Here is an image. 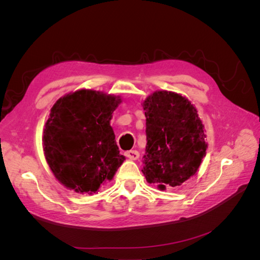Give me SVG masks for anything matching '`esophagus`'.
Here are the masks:
<instances>
[{
	"label": "esophagus",
	"instance_id": "obj_1",
	"mask_svg": "<svg viewBox=\"0 0 260 260\" xmlns=\"http://www.w3.org/2000/svg\"><path fill=\"white\" fill-rule=\"evenodd\" d=\"M124 155L127 156L128 158L132 159V160H137V159L139 158V156H140L139 152H138V151H135V149H133V151H128V152H125V153H124Z\"/></svg>",
	"mask_w": 260,
	"mask_h": 260
}]
</instances>
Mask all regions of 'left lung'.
I'll return each instance as SVG.
<instances>
[{"instance_id":"8db88e82","label":"left lung","mask_w":260,"mask_h":260,"mask_svg":"<svg viewBox=\"0 0 260 260\" xmlns=\"http://www.w3.org/2000/svg\"><path fill=\"white\" fill-rule=\"evenodd\" d=\"M146 148L143 175L159 190L193 177L206 155L204 124L191 102L178 93L156 91L143 102Z\"/></svg>"}]
</instances>
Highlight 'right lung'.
Wrapping results in <instances>:
<instances>
[{
  "label": "right lung",
  "instance_id": "1",
  "mask_svg": "<svg viewBox=\"0 0 260 260\" xmlns=\"http://www.w3.org/2000/svg\"><path fill=\"white\" fill-rule=\"evenodd\" d=\"M120 96L78 90L60 98L43 131V151L53 175L69 190L95 193L125 159L111 127Z\"/></svg>",
  "mask_w": 260,
  "mask_h": 260
}]
</instances>
